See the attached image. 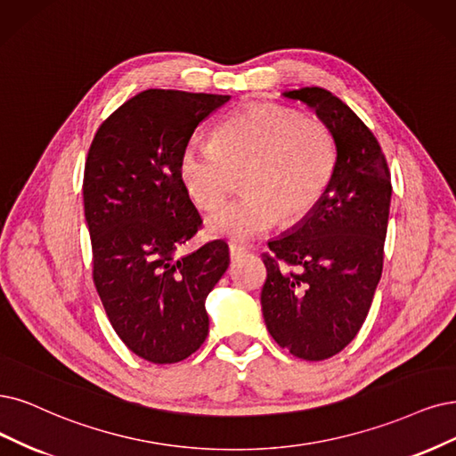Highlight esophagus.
Returning <instances> with one entry per match:
<instances>
[{
    "mask_svg": "<svg viewBox=\"0 0 456 456\" xmlns=\"http://www.w3.org/2000/svg\"><path fill=\"white\" fill-rule=\"evenodd\" d=\"M246 248L244 246H239V244H229V256H231V259H239V257H242L244 254H246Z\"/></svg>",
    "mask_w": 456,
    "mask_h": 456,
    "instance_id": "obj_1",
    "label": "esophagus"
}]
</instances>
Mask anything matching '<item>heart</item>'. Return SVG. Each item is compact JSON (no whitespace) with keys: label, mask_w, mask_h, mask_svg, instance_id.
<instances>
[{"label":"heart","mask_w":456,"mask_h":456,"mask_svg":"<svg viewBox=\"0 0 456 456\" xmlns=\"http://www.w3.org/2000/svg\"><path fill=\"white\" fill-rule=\"evenodd\" d=\"M336 167L330 131L305 120L298 110L254 105L229 116L214 141L199 137L183 144L178 176L199 208L219 207L240 173L244 191L210 216L214 237L251 240L306 217L323 199Z\"/></svg>","instance_id":"obj_1"}]
</instances>
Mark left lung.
Wrapping results in <instances>:
<instances>
[{
    "label": "left lung",
    "mask_w": 456,
    "mask_h": 456,
    "mask_svg": "<svg viewBox=\"0 0 456 456\" xmlns=\"http://www.w3.org/2000/svg\"><path fill=\"white\" fill-rule=\"evenodd\" d=\"M300 101L330 131L334 175L317 207L288 232L268 242L263 317L278 346L305 361L340 353L368 315L383 271L391 208V173L374 133L323 88L281 94ZM278 260L299 266L280 267Z\"/></svg>",
    "instance_id": "obj_1"
}]
</instances>
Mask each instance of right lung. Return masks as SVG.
I'll return each instance as SVG.
<instances>
[{
	"label": "right lung",
	"mask_w": 456,
	"mask_h": 456,
	"mask_svg": "<svg viewBox=\"0 0 456 456\" xmlns=\"http://www.w3.org/2000/svg\"><path fill=\"white\" fill-rule=\"evenodd\" d=\"M229 99L141 92L99 126L84 167L97 293L122 342L154 364L188 359L207 340L205 300L229 266L224 240L178 256L200 227L178 176L180 151Z\"/></svg>",
	"instance_id": "add662e5"
}]
</instances>
